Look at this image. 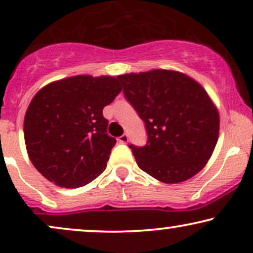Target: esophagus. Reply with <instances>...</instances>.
<instances>
[{"label": "esophagus", "instance_id": "esophagus-1", "mask_svg": "<svg viewBox=\"0 0 253 253\" xmlns=\"http://www.w3.org/2000/svg\"><path fill=\"white\" fill-rule=\"evenodd\" d=\"M128 135H127V134H124V135H121V136H119V139H118V141L119 142H121V143H127L128 142Z\"/></svg>", "mask_w": 253, "mask_h": 253}]
</instances>
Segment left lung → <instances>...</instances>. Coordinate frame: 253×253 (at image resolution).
Returning <instances> with one entry per match:
<instances>
[{"label":"left lung","mask_w":253,"mask_h":253,"mask_svg":"<svg viewBox=\"0 0 253 253\" xmlns=\"http://www.w3.org/2000/svg\"><path fill=\"white\" fill-rule=\"evenodd\" d=\"M124 94L146 125L145 147L129 145L140 169L164 183L202 170L219 133V113L196 81L172 70L119 76Z\"/></svg>","instance_id":"left-lung-1"}]
</instances>
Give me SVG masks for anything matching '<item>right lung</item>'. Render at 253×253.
<instances>
[{"label": "right lung", "mask_w": 253, "mask_h": 253, "mask_svg": "<svg viewBox=\"0 0 253 253\" xmlns=\"http://www.w3.org/2000/svg\"><path fill=\"white\" fill-rule=\"evenodd\" d=\"M123 89L119 77L75 76L50 83L35 94L24 117L29 159L46 180L78 188L106 168L117 140L103 116Z\"/></svg>", "instance_id": "1"}]
</instances>
